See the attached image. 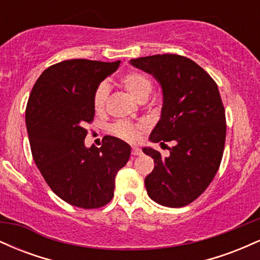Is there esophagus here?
Listing matches in <instances>:
<instances>
[{"label":"esophagus","mask_w":260,"mask_h":260,"mask_svg":"<svg viewBox=\"0 0 260 260\" xmlns=\"http://www.w3.org/2000/svg\"><path fill=\"white\" fill-rule=\"evenodd\" d=\"M140 154V149L137 148V147H133L132 148V155L133 156H137V155Z\"/></svg>","instance_id":"esophagus-1"}]
</instances>
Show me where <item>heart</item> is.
Masks as SVG:
<instances>
[{
	"label": "heart",
	"instance_id": "obj_1",
	"mask_svg": "<svg viewBox=\"0 0 260 260\" xmlns=\"http://www.w3.org/2000/svg\"><path fill=\"white\" fill-rule=\"evenodd\" d=\"M121 85L140 103L147 100L153 90V80L147 73L139 72V71H133V72L124 74L121 78ZM107 94H109V89L105 83L100 84L95 90L94 98H92V106L96 113L104 112L105 110ZM139 127L140 126H133L126 122H118L112 127V131L121 138L133 139Z\"/></svg>",
	"mask_w": 260,
	"mask_h": 260
}]
</instances>
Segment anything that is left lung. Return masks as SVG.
I'll use <instances>...</instances> for the list:
<instances>
[{"label":"left lung","instance_id":"8db88e82","mask_svg":"<svg viewBox=\"0 0 260 260\" xmlns=\"http://www.w3.org/2000/svg\"><path fill=\"white\" fill-rule=\"evenodd\" d=\"M129 62L151 74L162 90L160 120L149 139L175 142L168 156L143 148L155 164L144 181L148 196L164 207H184L207 189L221 162L226 118L219 89L201 66L183 56L165 53Z\"/></svg>","mask_w":260,"mask_h":260}]
</instances>
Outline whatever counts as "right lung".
Listing matches in <instances>:
<instances>
[{"instance_id": "right-lung-1", "label": "right lung", "mask_w": 260, "mask_h": 260, "mask_svg": "<svg viewBox=\"0 0 260 260\" xmlns=\"http://www.w3.org/2000/svg\"><path fill=\"white\" fill-rule=\"evenodd\" d=\"M121 61L68 59L45 70L32 86L25 110L31 154L55 194L83 209L106 205L115 177L129 160L131 147L106 136L101 148H86L85 124L94 118L92 98Z\"/></svg>"}]
</instances>
